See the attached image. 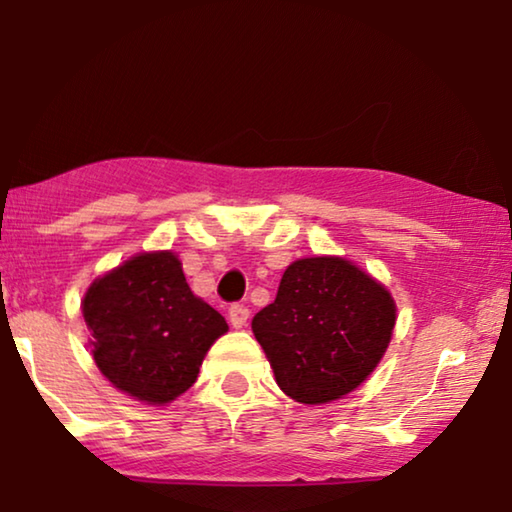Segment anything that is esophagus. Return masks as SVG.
<instances>
[{
	"instance_id": "esophagus-1",
	"label": "esophagus",
	"mask_w": 512,
	"mask_h": 512,
	"mask_svg": "<svg viewBox=\"0 0 512 512\" xmlns=\"http://www.w3.org/2000/svg\"><path fill=\"white\" fill-rule=\"evenodd\" d=\"M228 321H231L233 328H244L249 321V309L244 305H233L231 309H228Z\"/></svg>"
}]
</instances>
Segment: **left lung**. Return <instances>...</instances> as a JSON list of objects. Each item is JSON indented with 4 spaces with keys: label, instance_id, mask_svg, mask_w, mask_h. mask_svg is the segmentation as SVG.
<instances>
[{
    "label": "left lung",
    "instance_id": "obj_1",
    "mask_svg": "<svg viewBox=\"0 0 512 512\" xmlns=\"http://www.w3.org/2000/svg\"><path fill=\"white\" fill-rule=\"evenodd\" d=\"M388 288L342 256L298 258L251 321L274 381L300 404H328L369 379L395 330Z\"/></svg>",
    "mask_w": 512,
    "mask_h": 512
}]
</instances>
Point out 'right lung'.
Returning <instances> with one entry per match:
<instances>
[{
	"mask_svg": "<svg viewBox=\"0 0 512 512\" xmlns=\"http://www.w3.org/2000/svg\"><path fill=\"white\" fill-rule=\"evenodd\" d=\"M90 351L106 379L138 402L187 392L226 318L187 284L175 251H143L96 277L83 298Z\"/></svg>",
	"mask_w": 512,
	"mask_h": 512,
	"instance_id": "right-lung-1",
	"label": "right lung"
}]
</instances>
